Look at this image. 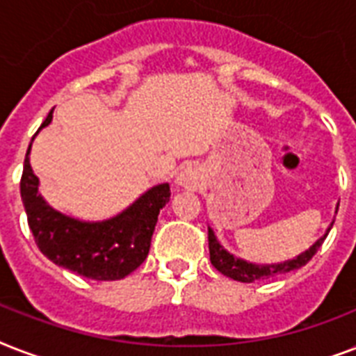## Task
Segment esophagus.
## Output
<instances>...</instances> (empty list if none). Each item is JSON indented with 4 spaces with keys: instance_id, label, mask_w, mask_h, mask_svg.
<instances>
[{
    "instance_id": "34e87169",
    "label": "esophagus",
    "mask_w": 356,
    "mask_h": 356,
    "mask_svg": "<svg viewBox=\"0 0 356 356\" xmlns=\"http://www.w3.org/2000/svg\"><path fill=\"white\" fill-rule=\"evenodd\" d=\"M177 184L179 186H183L186 190H197L201 184V175L200 170L194 166L184 168L183 172L177 175Z\"/></svg>"
}]
</instances>
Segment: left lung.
I'll return each instance as SVG.
<instances>
[{
  "label": "left lung",
  "instance_id": "obj_1",
  "mask_svg": "<svg viewBox=\"0 0 356 356\" xmlns=\"http://www.w3.org/2000/svg\"><path fill=\"white\" fill-rule=\"evenodd\" d=\"M331 227L327 229V233L323 234L320 240H316L307 251L298 254L296 259L284 260V262H279V264H253V262H248V260L238 259V257L229 253L227 249H223L222 243L218 242L214 231L209 227V251H211V262L220 273H223V275L231 277V279L240 282H254L260 281V279H268V277L281 275V273L299 270L301 266L307 264V262L314 257L316 251L321 248V243H323V240L327 238Z\"/></svg>",
  "mask_w": 356,
  "mask_h": 356
}]
</instances>
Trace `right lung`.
Wrapping results in <instances>:
<instances>
[{
	"label": "right lung",
	"mask_w": 356,
	"mask_h": 356,
	"mask_svg": "<svg viewBox=\"0 0 356 356\" xmlns=\"http://www.w3.org/2000/svg\"><path fill=\"white\" fill-rule=\"evenodd\" d=\"M53 111L40 129L49 125ZM33 140L25 153L19 194L38 249L57 266L94 281H118L133 273L149 253L159 212L172 195L170 184H156L108 220L83 222L55 211L40 195L38 177L29 162Z\"/></svg>",
	"instance_id": "right-lung-1"
}]
</instances>
